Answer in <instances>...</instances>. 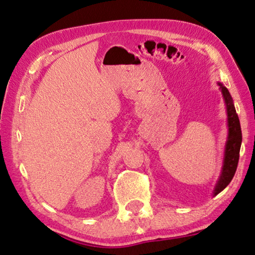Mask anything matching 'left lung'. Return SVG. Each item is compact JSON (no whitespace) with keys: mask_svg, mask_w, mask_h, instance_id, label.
<instances>
[{"mask_svg":"<svg viewBox=\"0 0 255 255\" xmlns=\"http://www.w3.org/2000/svg\"><path fill=\"white\" fill-rule=\"evenodd\" d=\"M217 84L219 85V90L222 91L224 101H225L228 133L225 143V149H224L223 166L221 170V174H219V178L214 188L213 197L217 196L219 192H222L230 184L233 176H234L237 169V164H239L240 149L242 144V130L240 119L236 114L231 93L228 92L226 86H224L221 82H217Z\"/></svg>","mask_w":255,"mask_h":255,"instance_id":"1","label":"left lung"}]
</instances>
